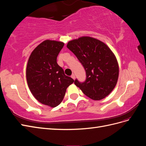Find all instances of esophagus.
Returning a JSON list of instances; mask_svg holds the SVG:
<instances>
[{"instance_id":"34e87169","label":"esophagus","mask_w":146,"mask_h":146,"mask_svg":"<svg viewBox=\"0 0 146 146\" xmlns=\"http://www.w3.org/2000/svg\"><path fill=\"white\" fill-rule=\"evenodd\" d=\"M71 77H72V78L74 79V80H75V78H76V77H75V75H74V74H72V75Z\"/></svg>"}]
</instances>
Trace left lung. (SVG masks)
<instances>
[{"label": "left lung", "instance_id": "obj_1", "mask_svg": "<svg viewBox=\"0 0 146 146\" xmlns=\"http://www.w3.org/2000/svg\"><path fill=\"white\" fill-rule=\"evenodd\" d=\"M67 47L86 71L85 81L82 83L76 79L75 85L94 100L103 99L111 93L119 76L117 61L111 49L104 42L90 36L70 41Z\"/></svg>", "mask_w": 146, "mask_h": 146}]
</instances>
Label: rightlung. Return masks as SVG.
I'll list each match as a JSON object with an SVG mask.
<instances>
[{"label":"right lung","mask_w":146,"mask_h":146,"mask_svg":"<svg viewBox=\"0 0 146 146\" xmlns=\"http://www.w3.org/2000/svg\"><path fill=\"white\" fill-rule=\"evenodd\" d=\"M64 44L52 40L42 42L31 54L26 69L28 86L35 98L52 108L60 104L67 88L74 82L56 62Z\"/></svg>","instance_id":"1"}]
</instances>
